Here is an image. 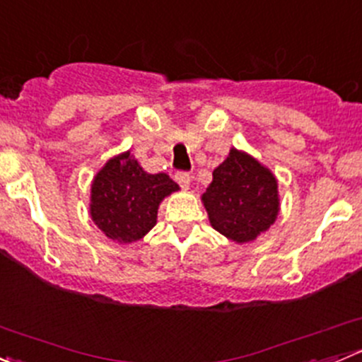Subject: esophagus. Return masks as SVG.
<instances>
[{
	"label": "esophagus",
	"instance_id": "esophagus-1",
	"mask_svg": "<svg viewBox=\"0 0 362 362\" xmlns=\"http://www.w3.org/2000/svg\"><path fill=\"white\" fill-rule=\"evenodd\" d=\"M175 180L178 182V185H180L182 189H189V185H191V175H189L187 171H178V173L175 175Z\"/></svg>",
	"mask_w": 362,
	"mask_h": 362
}]
</instances>
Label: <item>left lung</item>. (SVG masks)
<instances>
[{"label": "left lung", "mask_w": 362, "mask_h": 362, "mask_svg": "<svg viewBox=\"0 0 362 362\" xmlns=\"http://www.w3.org/2000/svg\"><path fill=\"white\" fill-rule=\"evenodd\" d=\"M202 202L215 231L236 243H247L275 222L280 210L279 184L257 159L231 148L214 170V180Z\"/></svg>", "instance_id": "8db88e82"}]
</instances>
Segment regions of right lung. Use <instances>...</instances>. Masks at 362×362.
Masks as SVG:
<instances>
[{
	"label": "right lung",
	"instance_id": "add662e5",
	"mask_svg": "<svg viewBox=\"0 0 362 362\" xmlns=\"http://www.w3.org/2000/svg\"><path fill=\"white\" fill-rule=\"evenodd\" d=\"M177 191L166 173H147L127 151L107 160L94 177L90 218L113 242H136L158 222L160 202Z\"/></svg>",
	"mask_w": 362,
	"mask_h": 362
}]
</instances>
